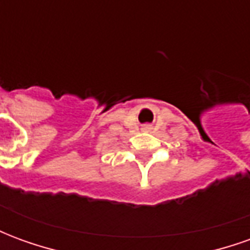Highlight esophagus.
I'll return each mask as SVG.
<instances>
[{"mask_svg":"<svg viewBox=\"0 0 250 250\" xmlns=\"http://www.w3.org/2000/svg\"><path fill=\"white\" fill-rule=\"evenodd\" d=\"M143 128H145V130H147V128H150V125H145Z\"/></svg>","mask_w":250,"mask_h":250,"instance_id":"34e87169","label":"esophagus"}]
</instances>
